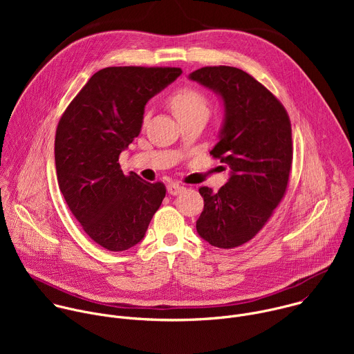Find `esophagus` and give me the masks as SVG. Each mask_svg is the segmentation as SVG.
Here are the masks:
<instances>
[{
	"mask_svg": "<svg viewBox=\"0 0 354 354\" xmlns=\"http://www.w3.org/2000/svg\"><path fill=\"white\" fill-rule=\"evenodd\" d=\"M167 190H168V193L169 194H179L180 192H183V186H180L179 183H169L168 186H167Z\"/></svg>",
	"mask_w": 354,
	"mask_h": 354,
	"instance_id": "1",
	"label": "esophagus"
}]
</instances>
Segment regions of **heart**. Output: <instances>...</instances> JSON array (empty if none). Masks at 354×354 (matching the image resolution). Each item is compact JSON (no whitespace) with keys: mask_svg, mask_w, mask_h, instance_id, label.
<instances>
[{"mask_svg":"<svg viewBox=\"0 0 354 354\" xmlns=\"http://www.w3.org/2000/svg\"><path fill=\"white\" fill-rule=\"evenodd\" d=\"M169 104L178 119L193 113H209L207 97L192 86L178 88L169 97ZM147 118V113H145Z\"/></svg>","mask_w":354,"mask_h":354,"instance_id":"heart-1","label":"heart"}]
</instances>
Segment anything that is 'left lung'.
Masks as SVG:
<instances>
[{"mask_svg": "<svg viewBox=\"0 0 354 354\" xmlns=\"http://www.w3.org/2000/svg\"><path fill=\"white\" fill-rule=\"evenodd\" d=\"M189 78L224 100L220 141L210 154L231 169L217 193L198 189L205 209L196 230L210 245L232 249L263 228L286 194L292 162L290 118L266 86L239 68L203 67Z\"/></svg>", "mask_w": 354, "mask_h": 354, "instance_id": "8db88e82", "label": "left lung"}]
</instances>
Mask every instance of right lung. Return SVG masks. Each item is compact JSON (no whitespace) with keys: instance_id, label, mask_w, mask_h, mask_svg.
I'll use <instances>...</instances> for the list:
<instances>
[{"instance_id":"obj_1","label":"right lung","mask_w":354,"mask_h":354,"mask_svg":"<svg viewBox=\"0 0 354 354\" xmlns=\"http://www.w3.org/2000/svg\"><path fill=\"white\" fill-rule=\"evenodd\" d=\"M182 74L176 67H106L95 73L59 120V187L82 230L108 250L138 243L167 189L124 175L119 156L140 134L148 99Z\"/></svg>"}]
</instances>
